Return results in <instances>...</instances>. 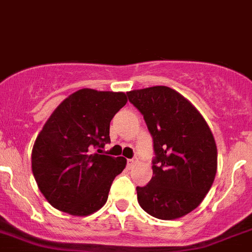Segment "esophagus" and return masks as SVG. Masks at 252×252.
Instances as JSON below:
<instances>
[{
  "instance_id": "esophagus-1",
  "label": "esophagus",
  "mask_w": 252,
  "mask_h": 252,
  "mask_svg": "<svg viewBox=\"0 0 252 252\" xmlns=\"http://www.w3.org/2000/svg\"><path fill=\"white\" fill-rule=\"evenodd\" d=\"M134 164V159L133 158H128L127 159V167H128V168H131L132 166H133Z\"/></svg>"
}]
</instances>
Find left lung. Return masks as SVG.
<instances>
[{
	"mask_svg": "<svg viewBox=\"0 0 252 252\" xmlns=\"http://www.w3.org/2000/svg\"><path fill=\"white\" fill-rule=\"evenodd\" d=\"M153 137V178L137 186L138 203L161 220L196 209L215 179L218 150L209 126L185 97L167 86L127 93Z\"/></svg>",
	"mask_w": 252,
	"mask_h": 252,
	"instance_id": "1",
	"label": "left lung"
}]
</instances>
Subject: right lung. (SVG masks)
Listing matches in <instances>:
<instances>
[{
	"instance_id": "obj_1",
	"label": "right lung",
	"mask_w": 252,
	"mask_h": 252,
	"mask_svg": "<svg viewBox=\"0 0 252 252\" xmlns=\"http://www.w3.org/2000/svg\"><path fill=\"white\" fill-rule=\"evenodd\" d=\"M124 93L82 89L54 110L32 149V173L56 209L86 216L102 208L126 158L105 155L109 126Z\"/></svg>"
}]
</instances>
